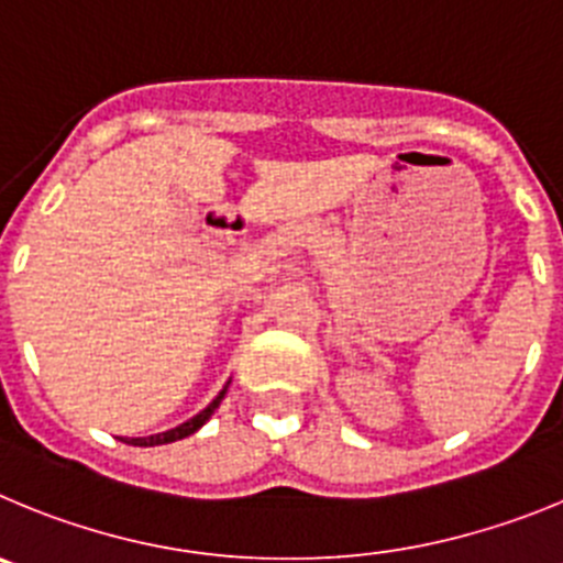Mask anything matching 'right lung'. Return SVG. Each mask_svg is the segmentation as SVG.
<instances>
[{
	"mask_svg": "<svg viewBox=\"0 0 563 563\" xmlns=\"http://www.w3.org/2000/svg\"><path fill=\"white\" fill-rule=\"evenodd\" d=\"M227 387H230V382H227ZM227 387L221 389V393L216 395V398H212V401L207 404V407L201 409L199 415H194V418H190V420L179 423V427H176V429H168V432H159V434H151V438H131V440H123V443H131V445H162V443H174V440H181V438H187V434L199 432V429L205 427L207 420H210V415L216 412V409H219L221 398H224V395H227Z\"/></svg>",
	"mask_w": 563,
	"mask_h": 563,
	"instance_id": "obj_1",
	"label": "right lung"
}]
</instances>
